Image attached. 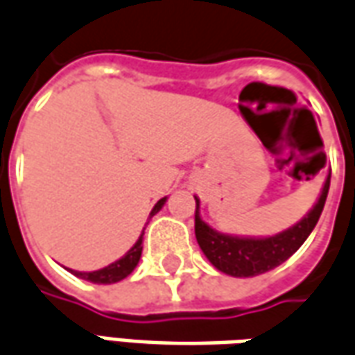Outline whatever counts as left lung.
Instances as JSON below:
<instances>
[{"mask_svg":"<svg viewBox=\"0 0 355 355\" xmlns=\"http://www.w3.org/2000/svg\"><path fill=\"white\" fill-rule=\"evenodd\" d=\"M329 186H331V173L324 180L321 196L313 205V209L294 227L269 238L229 236L213 230L200 217V200L196 198V240L213 267L230 277H255L265 271H271L282 261H286L306 242L311 230L315 229L327 202Z\"/></svg>","mask_w":355,"mask_h":355,"instance_id":"8db88e82","label":"left lung"}]
</instances>
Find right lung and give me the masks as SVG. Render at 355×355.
<instances>
[{"instance_id": "right-lung-1", "label": "right lung", "mask_w": 355, "mask_h": 355, "mask_svg": "<svg viewBox=\"0 0 355 355\" xmlns=\"http://www.w3.org/2000/svg\"><path fill=\"white\" fill-rule=\"evenodd\" d=\"M165 202H167V198H161L159 202L153 205L150 217H153L155 213L159 211L161 207L165 205ZM142 238H144V232H142V236L136 240L135 246L130 248V250H128L121 259H117L115 263H111L107 265V267H103V269H98V271H92V272L73 271V269H71V272L76 275V277H80V279H84V281L94 282V284H113V282L123 281V279H126L130 272L135 271V267L138 265V261H140V255H142Z\"/></svg>"}]
</instances>
